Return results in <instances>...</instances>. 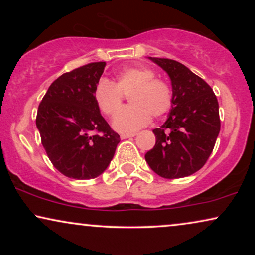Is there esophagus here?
<instances>
[{"label": "esophagus", "mask_w": 255, "mask_h": 255, "mask_svg": "<svg viewBox=\"0 0 255 255\" xmlns=\"http://www.w3.org/2000/svg\"><path fill=\"white\" fill-rule=\"evenodd\" d=\"M135 133H122L121 134V139H128V138H131V137H134Z\"/></svg>", "instance_id": "esophagus-1"}]
</instances>
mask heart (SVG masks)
<instances>
[{
	"instance_id": "heart-1",
	"label": "heart",
	"mask_w": 255,
	"mask_h": 255,
	"mask_svg": "<svg viewBox=\"0 0 255 255\" xmlns=\"http://www.w3.org/2000/svg\"><path fill=\"white\" fill-rule=\"evenodd\" d=\"M128 96L131 107L120 111L114 118L115 130L131 133L144 128L153 118L165 115L172 107V92L161 79L155 78L151 68L125 67L116 73L114 81L100 80L94 89V99L106 116H114Z\"/></svg>"
}]
</instances>
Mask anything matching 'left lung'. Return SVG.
I'll use <instances>...</instances> for the list:
<instances>
[{
	"label": "left lung",
	"instance_id": "left-lung-1",
	"mask_svg": "<svg viewBox=\"0 0 255 255\" xmlns=\"http://www.w3.org/2000/svg\"><path fill=\"white\" fill-rule=\"evenodd\" d=\"M149 59L168 74L173 95L168 118L153 130L156 141L145 160L165 179L189 176L205 165L221 130L217 97L184 65L172 59Z\"/></svg>",
	"mask_w": 255,
	"mask_h": 255
}]
</instances>
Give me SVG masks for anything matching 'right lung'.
<instances>
[{
  "label": "right lung",
  "instance_id": "1",
  "mask_svg": "<svg viewBox=\"0 0 255 255\" xmlns=\"http://www.w3.org/2000/svg\"><path fill=\"white\" fill-rule=\"evenodd\" d=\"M104 67L106 62H92L59 76L38 107L41 144L55 168L71 179L101 175L121 141L94 99Z\"/></svg>",
  "mask_w": 255,
  "mask_h": 255
}]
</instances>
